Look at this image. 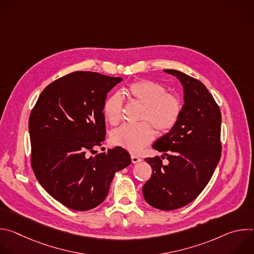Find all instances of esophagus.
<instances>
[{
  "label": "esophagus",
  "mask_w": 254,
  "mask_h": 254,
  "mask_svg": "<svg viewBox=\"0 0 254 254\" xmlns=\"http://www.w3.org/2000/svg\"><path fill=\"white\" fill-rule=\"evenodd\" d=\"M140 161H141V159H140L139 157L134 156V155L131 156V162H132V164H136V163H138V162H140Z\"/></svg>",
  "instance_id": "obj_1"
}]
</instances>
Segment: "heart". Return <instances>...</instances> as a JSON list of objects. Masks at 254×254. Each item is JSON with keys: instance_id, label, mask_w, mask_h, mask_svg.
I'll return each instance as SVG.
<instances>
[{"instance_id": "1", "label": "heart", "mask_w": 254, "mask_h": 254, "mask_svg": "<svg viewBox=\"0 0 254 254\" xmlns=\"http://www.w3.org/2000/svg\"><path fill=\"white\" fill-rule=\"evenodd\" d=\"M126 93L130 99L142 105L139 120L149 121L159 132L169 131L177 124L182 112L179 98L166 93V88L153 80L133 81L126 88ZM123 105L120 93H115L105 100L103 114L111 125L116 126L121 122ZM148 123L124 125L116 128L111 134L112 142L129 152H138L154 138V128Z\"/></svg>"}]
</instances>
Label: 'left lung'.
<instances>
[{
    "instance_id": "obj_1",
    "label": "left lung",
    "mask_w": 254,
    "mask_h": 254,
    "mask_svg": "<svg viewBox=\"0 0 254 254\" xmlns=\"http://www.w3.org/2000/svg\"><path fill=\"white\" fill-rule=\"evenodd\" d=\"M183 86L184 105L177 124L152 147L160 157L147 158L153 173L142 187L151 206L170 211L191 203L210 181L221 157V113L213 96L199 80L183 72L165 69Z\"/></svg>"
}]
</instances>
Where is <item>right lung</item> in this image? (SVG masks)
<instances>
[{"label":"right lung","mask_w":254,"mask_h":254,"mask_svg":"<svg viewBox=\"0 0 254 254\" xmlns=\"http://www.w3.org/2000/svg\"><path fill=\"white\" fill-rule=\"evenodd\" d=\"M121 77L76 71L50 83L29 118L31 165L41 186L76 211L98 206L117 172L131 161L116 147L88 156L105 138L103 105Z\"/></svg>","instance_id":"add662e5"}]
</instances>
